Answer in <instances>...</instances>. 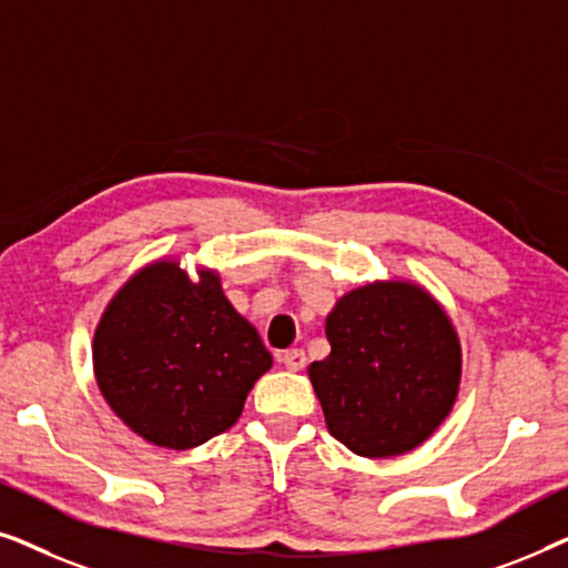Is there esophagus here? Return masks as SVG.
Here are the masks:
<instances>
[{
  "label": "esophagus",
  "instance_id": "esophagus-1",
  "mask_svg": "<svg viewBox=\"0 0 568 568\" xmlns=\"http://www.w3.org/2000/svg\"><path fill=\"white\" fill-rule=\"evenodd\" d=\"M278 359H282V364L290 372H300L307 364V356H305V352H302V348H290V352H284L282 356H278Z\"/></svg>",
  "mask_w": 568,
  "mask_h": 568
}]
</instances>
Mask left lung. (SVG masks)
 Instances as JSON below:
<instances>
[{
  "mask_svg": "<svg viewBox=\"0 0 568 568\" xmlns=\"http://www.w3.org/2000/svg\"><path fill=\"white\" fill-rule=\"evenodd\" d=\"M331 354L307 367L328 432L362 457L424 445L453 410L463 379L455 323L410 278H377L325 317Z\"/></svg>",
  "mask_w": 568,
  "mask_h": 568,
  "instance_id": "left-lung-1",
  "label": "left lung"
}]
</instances>
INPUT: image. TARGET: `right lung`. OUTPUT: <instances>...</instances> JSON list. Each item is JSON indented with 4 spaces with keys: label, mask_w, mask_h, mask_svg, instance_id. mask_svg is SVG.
Returning <instances> with one entry per match:
<instances>
[{
    "label": "right lung",
    "mask_w": 568,
    "mask_h": 568,
    "mask_svg": "<svg viewBox=\"0 0 568 568\" xmlns=\"http://www.w3.org/2000/svg\"><path fill=\"white\" fill-rule=\"evenodd\" d=\"M193 274L173 255L150 261L113 294L92 336V372L113 414L178 453L230 429L274 364L220 271Z\"/></svg>",
    "instance_id": "right-lung-1"
}]
</instances>
